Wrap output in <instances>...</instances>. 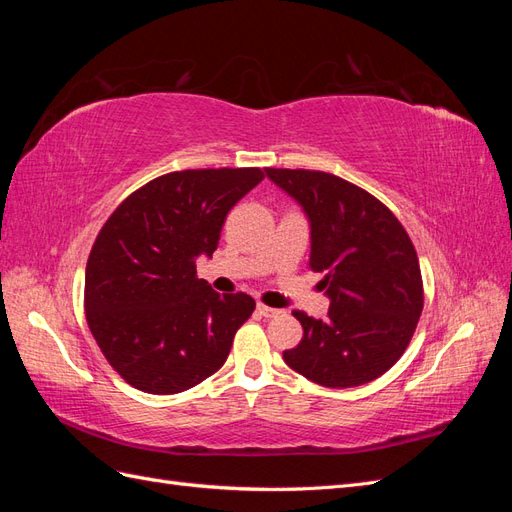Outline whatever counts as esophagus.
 Returning a JSON list of instances; mask_svg holds the SVG:
<instances>
[{"mask_svg":"<svg viewBox=\"0 0 512 512\" xmlns=\"http://www.w3.org/2000/svg\"><path fill=\"white\" fill-rule=\"evenodd\" d=\"M258 314L260 316H265V318H275V316H280L282 314V309H275V307H269V305H262V303H258Z\"/></svg>","mask_w":512,"mask_h":512,"instance_id":"34e87169","label":"esophagus"}]
</instances>
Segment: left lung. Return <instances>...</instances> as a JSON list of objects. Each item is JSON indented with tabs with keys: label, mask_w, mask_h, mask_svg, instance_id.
Returning a JSON list of instances; mask_svg holds the SVG:
<instances>
[{
	"label": "left lung",
	"mask_w": 512,
	"mask_h": 512,
	"mask_svg": "<svg viewBox=\"0 0 512 512\" xmlns=\"http://www.w3.org/2000/svg\"><path fill=\"white\" fill-rule=\"evenodd\" d=\"M309 220V267L324 273L329 314L294 312L303 339L284 350L301 376L352 389L389 371L408 348L423 312V280L406 228L378 198L320 170L265 168Z\"/></svg>",
	"instance_id": "obj_1"
}]
</instances>
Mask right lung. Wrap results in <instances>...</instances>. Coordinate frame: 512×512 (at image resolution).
<instances>
[{"label": "right lung", "mask_w": 512, "mask_h": 512, "mask_svg": "<svg viewBox=\"0 0 512 512\" xmlns=\"http://www.w3.org/2000/svg\"><path fill=\"white\" fill-rule=\"evenodd\" d=\"M262 179L260 168L177 170L132 192L102 226L85 269V316L134 389L175 395L226 363L256 303L198 280L196 258L218 250L228 211Z\"/></svg>", "instance_id": "add662e5"}]
</instances>
